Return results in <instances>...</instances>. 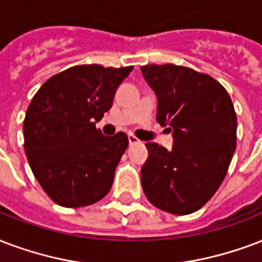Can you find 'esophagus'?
<instances>
[{
    "label": "esophagus",
    "instance_id": "esophagus-1",
    "mask_svg": "<svg viewBox=\"0 0 262 262\" xmlns=\"http://www.w3.org/2000/svg\"><path fill=\"white\" fill-rule=\"evenodd\" d=\"M127 139H129V144L130 145H135V144H140V140L133 135H129L127 136Z\"/></svg>",
    "mask_w": 262,
    "mask_h": 262
}]
</instances>
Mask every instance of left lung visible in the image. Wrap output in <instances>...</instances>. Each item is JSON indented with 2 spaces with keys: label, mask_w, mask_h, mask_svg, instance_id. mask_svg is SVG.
<instances>
[{
  "label": "left lung",
  "mask_w": 262,
  "mask_h": 262,
  "mask_svg": "<svg viewBox=\"0 0 262 262\" xmlns=\"http://www.w3.org/2000/svg\"><path fill=\"white\" fill-rule=\"evenodd\" d=\"M141 73L158 97L157 121L171 127L174 139L170 151L145 144L141 185L158 209L191 214L210 201L228 171L236 148L235 108L207 74L176 64L143 66Z\"/></svg>",
  "instance_id": "obj_1"
}]
</instances>
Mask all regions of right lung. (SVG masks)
<instances>
[{
	"label": "right lung",
	"mask_w": 262,
	"mask_h": 262,
	"mask_svg": "<svg viewBox=\"0 0 262 262\" xmlns=\"http://www.w3.org/2000/svg\"><path fill=\"white\" fill-rule=\"evenodd\" d=\"M132 70L74 66L34 95L23 123L26 157L39 185L60 206H89L113 187L129 140L123 132L103 136L96 122L111 108Z\"/></svg>",
	"instance_id": "1"
}]
</instances>
